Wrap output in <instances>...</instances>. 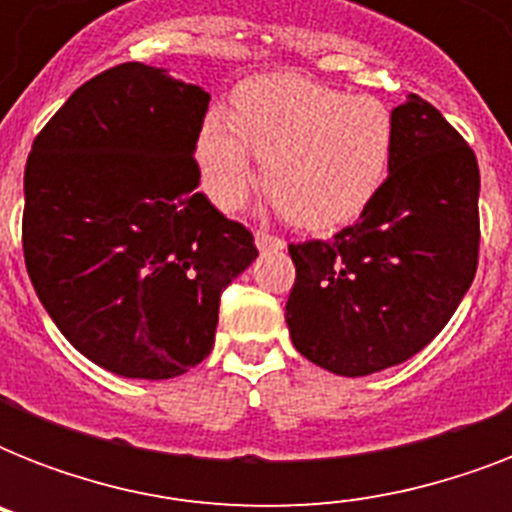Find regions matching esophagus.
<instances>
[{"instance_id":"34e87169","label":"esophagus","mask_w":512,"mask_h":512,"mask_svg":"<svg viewBox=\"0 0 512 512\" xmlns=\"http://www.w3.org/2000/svg\"><path fill=\"white\" fill-rule=\"evenodd\" d=\"M255 244L260 252H268V249H284V239H279V236H273V233L268 231H257Z\"/></svg>"}]
</instances>
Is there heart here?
<instances>
[{"label": "heart", "instance_id": "1", "mask_svg": "<svg viewBox=\"0 0 512 512\" xmlns=\"http://www.w3.org/2000/svg\"><path fill=\"white\" fill-rule=\"evenodd\" d=\"M396 148V114L382 100L281 74L241 84L231 116L204 119L196 162L217 207L236 209L255 185V154L281 215L321 231L377 199Z\"/></svg>", "mask_w": 512, "mask_h": 512}]
</instances>
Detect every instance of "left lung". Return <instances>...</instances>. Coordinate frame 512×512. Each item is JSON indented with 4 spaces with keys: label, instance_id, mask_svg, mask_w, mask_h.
<instances>
[{
    "label": "left lung",
    "instance_id": "1",
    "mask_svg": "<svg viewBox=\"0 0 512 512\" xmlns=\"http://www.w3.org/2000/svg\"><path fill=\"white\" fill-rule=\"evenodd\" d=\"M396 162L377 199L335 239L289 244L287 324L308 361L364 377L420 353L478 268V162L436 106L393 108Z\"/></svg>",
    "mask_w": 512,
    "mask_h": 512
}]
</instances>
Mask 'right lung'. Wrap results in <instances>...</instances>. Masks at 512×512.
<instances>
[{
    "instance_id": "add662e5",
    "label": "right lung",
    "mask_w": 512,
    "mask_h": 512,
    "mask_svg": "<svg viewBox=\"0 0 512 512\" xmlns=\"http://www.w3.org/2000/svg\"><path fill=\"white\" fill-rule=\"evenodd\" d=\"M209 92L122 63L92 76L36 135L23 175L28 279L82 356L170 380L215 345L223 289L257 257L193 159Z\"/></svg>"
}]
</instances>
